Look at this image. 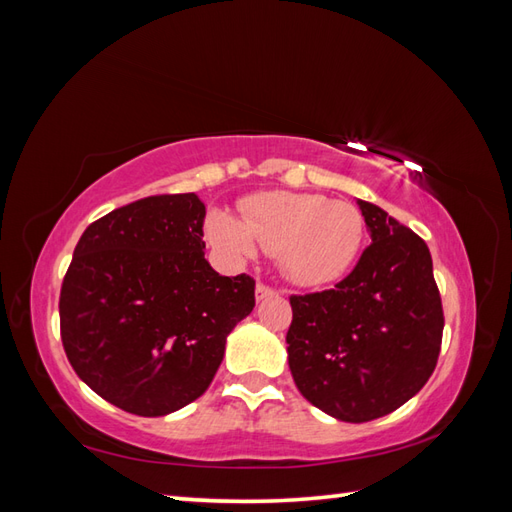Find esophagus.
I'll use <instances>...</instances> for the list:
<instances>
[{
    "instance_id": "1",
    "label": "esophagus",
    "mask_w": 512,
    "mask_h": 512,
    "mask_svg": "<svg viewBox=\"0 0 512 512\" xmlns=\"http://www.w3.org/2000/svg\"><path fill=\"white\" fill-rule=\"evenodd\" d=\"M255 294H257V301H264V299H268V296H275L277 290L270 288V285H266V283H257Z\"/></svg>"
}]
</instances>
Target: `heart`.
I'll use <instances>...</instances> for the list:
<instances>
[{
    "instance_id": "b5f03b06",
    "label": "heart",
    "mask_w": 512,
    "mask_h": 512,
    "mask_svg": "<svg viewBox=\"0 0 512 512\" xmlns=\"http://www.w3.org/2000/svg\"><path fill=\"white\" fill-rule=\"evenodd\" d=\"M209 240L235 259H253L259 248L279 255L283 275L299 285L340 279L360 253L362 213L351 202L316 194L264 192L242 205V220L211 213Z\"/></svg>"
}]
</instances>
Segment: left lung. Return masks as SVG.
Masks as SVG:
<instances>
[{
    "mask_svg": "<svg viewBox=\"0 0 512 512\" xmlns=\"http://www.w3.org/2000/svg\"><path fill=\"white\" fill-rule=\"evenodd\" d=\"M358 207L371 246L334 290L290 296L285 336L296 388L347 423L379 419L417 395L445 325L430 248L382 207Z\"/></svg>",
    "mask_w": 512,
    "mask_h": 512,
    "instance_id": "1",
    "label": "left lung"
}]
</instances>
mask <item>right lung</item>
<instances>
[{
  "mask_svg": "<svg viewBox=\"0 0 512 512\" xmlns=\"http://www.w3.org/2000/svg\"><path fill=\"white\" fill-rule=\"evenodd\" d=\"M205 202L148 196L89 224L61 288V338L78 377L113 406L165 417L198 399L255 281L205 259Z\"/></svg>",
  "mask_w": 512,
  "mask_h": 512,
  "instance_id": "obj_1",
  "label": "right lung"
}]
</instances>
